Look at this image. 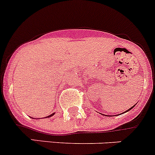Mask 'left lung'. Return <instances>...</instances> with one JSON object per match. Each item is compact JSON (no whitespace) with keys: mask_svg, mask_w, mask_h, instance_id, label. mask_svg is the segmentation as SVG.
<instances>
[{"mask_svg":"<svg viewBox=\"0 0 155 155\" xmlns=\"http://www.w3.org/2000/svg\"><path fill=\"white\" fill-rule=\"evenodd\" d=\"M134 107H135V106H133V107H131V108H129V110H126V112H124V113H126V112H128V111H129V110H132V108H133Z\"/></svg>","mask_w":155,"mask_h":155,"instance_id":"8db88e82","label":"left lung"}]
</instances>
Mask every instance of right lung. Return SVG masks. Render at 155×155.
Returning <instances> with one entry per match:
<instances>
[{"label":"right lung","mask_w":155,"mask_h":155,"mask_svg":"<svg viewBox=\"0 0 155 155\" xmlns=\"http://www.w3.org/2000/svg\"><path fill=\"white\" fill-rule=\"evenodd\" d=\"M54 113H52V114H51V115H49V116H47V117H51V116H53V115H54ZM46 117V118H47ZM32 119H33V118H32Z\"/></svg>","instance_id":"obj_1"}]
</instances>
